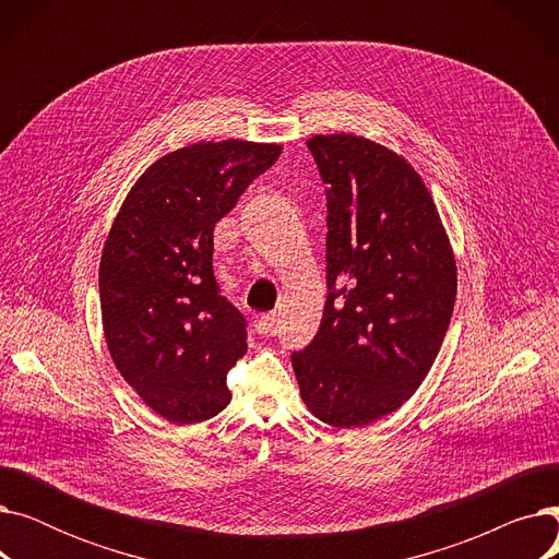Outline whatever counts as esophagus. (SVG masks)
<instances>
[{"mask_svg":"<svg viewBox=\"0 0 559 559\" xmlns=\"http://www.w3.org/2000/svg\"><path fill=\"white\" fill-rule=\"evenodd\" d=\"M274 324H276V312H264L258 314L253 321V329L258 335H272L274 333Z\"/></svg>","mask_w":559,"mask_h":559,"instance_id":"1","label":"esophagus"}]
</instances>
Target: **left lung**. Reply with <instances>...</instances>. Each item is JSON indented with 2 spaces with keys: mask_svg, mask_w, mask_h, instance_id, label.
Here are the masks:
<instances>
[{
  "mask_svg": "<svg viewBox=\"0 0 559 559\" xmlns=\"http://www.w3.org/2000/svg\"><path fill=\"white\" fill-rule=\"evenodd\" d=\"M326 183V306L292 354L301 399L329 426L394 413L428 376L453 314L457 270L421 176L388 146L312 135Z\"/></svg>",
  "mask_w": 559,
  "mask_h": 559,
  "instance_id": "obj_1",
  "label": "left lung"
}]
</instances>
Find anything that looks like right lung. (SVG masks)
<instances>
[{
    "label": "right lung",
    "instance_id": "obj_1",
    "mask_svg": "<svg viewBox=\"0 0 559 559\" xmlns=\"http://www.w3.org/2000/svg\"><path fill=\"white\" fill-rule=\"evenodd\" d=\"M281 144L197 142L158 158L117 213L99 262L104 335L115 367L156 415L199 424L230 401L247 319L213 274V230Z\"/></svg>",
    "mask_w": 559,
    "mask_h": 559
}]
</instances>
